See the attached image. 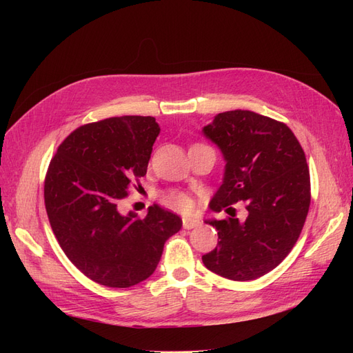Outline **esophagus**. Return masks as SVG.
Instances as JSON below:
<instances>
[{"label":"esophagus","mask_w":353,"mask_h":353,"mask_svg":"<svg viewBox=\"0 0 353 353\" xmlns=\"http://www.w3.org/2000/svg\"><path fill=\"white\" fill-rule=\"evenodd\" d=\"M200 225V221L199 219H193V218H183V227L185 230H191V228H196Z\"/></svg>","instance_id":"1"}]
</instances>
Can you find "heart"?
I'll return each instance as SVG.
<instances>
[{
	"mask_svg": "<svg viewBox=\"0 0 353 353\" xmlns=\"http://www.w3.org/2000/svg\"><path fill=\"white\" fill-rule=\"evenodd\" d=\"M162 200L168 208L179 212H190L194 208V200L191 199V196L183 193V191H169Z\"/></svg>",
	"mask_w": 353,
	"mask_h": 353,
	"instance_id": "obj_1",
	"label": "heart"
}]
</instances>
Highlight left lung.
<instances>
[{
    "mask_svg": "<svg viewBox=\"0 0 353 353\" xmlns=\"http://www.w3.org/2000/svg\"><path fill=\"white\" fill-rule=\"evenodd\" d=\"M203 134L227 162L209 206L231 216L206 221L219 241L201 261L223 279L256 280L284 261L305 225L311 205L305 152L285 123L250 110L219 113ZM237 201L248 210L244 221L230 208Z\"/></svg>",
    "mask_w": 353,
    "mask_h": 353,
    "instance_id": "obj_1",
    "label": "left lung"
}]
</instances>
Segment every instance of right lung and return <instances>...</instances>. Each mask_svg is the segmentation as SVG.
I'll return each mask as SVG.
<instances>
[{"label": "right lung", "instance_id": "1", "mask_svg": "<svg viewBox=\"0 0 353 353\" xmlns=\"http://www.w3.org/2000/svg\"><path fill=\"white\" fill-rule=\"evenodd\" d=\"M160 128L152 116H121L74 130L51 159L44 184L52 232L90 280L126 288L147 280L165 241L183 227L154 205L140 219L119 213L128 187L147 174Z\"/></svg>", "mask_w": 353, "mask_h": 353}]
</instances>
